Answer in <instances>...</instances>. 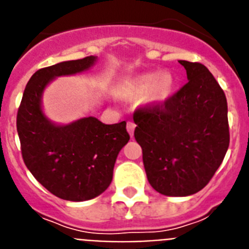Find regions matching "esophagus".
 <instances>
[{
	"label": "esophagus",
	"mask_w": 249,
	"mask_h": 249,
	"mask_svg": "<svg viewBox=\"0 0 249 249\" xmlns=\"http://www.w3.org/2000/svg\"><path fill=\"white\" fill-rule=\"evenodd\" d=\"M126 129H127V131H129V134H130V137H133L134 129H135V124H134V122L129 120V122L126 123Z\"/></svg>",
	"instance_id": "esophagus-1"
}]
</instances>
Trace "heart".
Returning a JSON list of instances; mask_svg holds the SVG:
<instances>
[{
  "label": "heart",
  "mask_w": 249,
  "mask_h": 249,
  "mask_svg": "<svg viewBox=\"0 0 249 249\" xmlns=\"http://www.w3.org/2000/svg\"><path fill=\"white\" fill-rule=\"evenodd\" d=\"M174 88V77L170 72H145L130 77L122 86V94L129 98H135L145 94L151 103H163L172 95Z\"/></svg>",
  "instance_id": "heart-1"
}]
</instances>
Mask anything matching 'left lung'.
<instances>
[{
    "label": "left lung",
    "mask_w": 249,
    "mask_h": 249,
    "mask_svg": "<svg viewBox=\"0 0 249 249\" xmlns=\"http://www.w3.org/2000/svg\"><path fill=\"white\" fill-rule=\"evenodd\" d=\"M179 64L189 81L165 101L139 107L133 115L149 183L169 196L202 190L229 146L224 91L203 64Z\"/></svg>",
    "instance_id": "obj_1"
}]
</instances>
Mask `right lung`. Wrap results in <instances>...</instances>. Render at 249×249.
<instances>
[{"mask_svg":"<svg viewBox=\"0 0 249 249\" xmlns=\"http://www.w3.org/2000/svg\"><path fill=\"white\" fill-rule=\"evenodd\" d=\"M95 60L86 56L37 70L26 85L17 111V133L27 169L50 193L71 202L92 199L107 190L119 151L130 139L126 122L107 125L89 116L57 126L42 114L45 86L56 76L86 70Z\"/></svg>","mask_w":249,"mask_h":249,"instance_id":"obj_1","label":"right lung"}]
</instances>
